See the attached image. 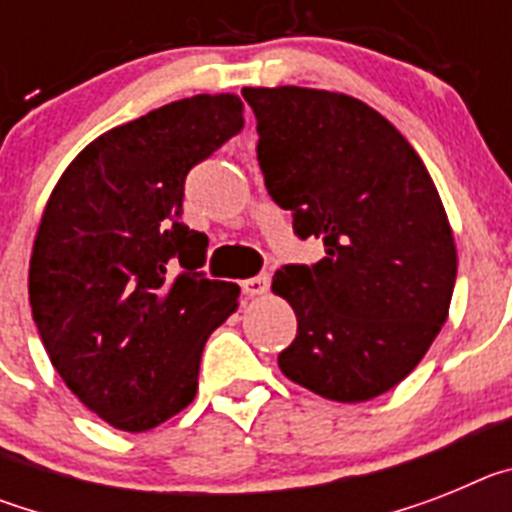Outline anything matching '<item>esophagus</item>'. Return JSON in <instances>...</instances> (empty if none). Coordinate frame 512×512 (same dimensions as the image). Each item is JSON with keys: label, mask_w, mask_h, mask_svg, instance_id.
Listing matches in <instances>:
<instances>
[{"label": "esophagus", "mask_w": 512, "mask_h": 512, "mask_svg": "<svg viewBox=\"0 0 512 512\" xmlns=\"http://www.w3.org/2000/svg\"><path fill=\"white\" fill-rule=\"evenodd\" d=\"M269 284H271L269 274H256V277H251L243 282V292H246L248 297H261L269 292Z\"/></svg>", "instance_id": "34e87169"}]
</instances>
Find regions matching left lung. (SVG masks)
I'll list each match as a JSON object with an SVG mask.
<instances>
[{
	"label": "left lung",
	"mask_w": 512,
	"mask_h": 512,
	"mask_svg": "<svg viewBox=\"0 0 512 512\" xmlns=\"http://www.w3.org/2000/svg\"><path fill=\"white\" fill-rule=\"evenodd\" d=\"M271 200L318 264H287L271 289L297 336L284 377L336 402L384 395L413 372L449 315L456 246L418 153L369 104L323 89H243Z\"/></svg>",
	"instance_id": "8db88e82"
}]
</instances>
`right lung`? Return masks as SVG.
Returning <instances> with one entry per match:
<instances>
[{
    "mask_svg": "<svg viewBox=\"0 0 512 512\" xmlns=\"http://www.w3.org/2000/svg\"><path fill=\"white\" fill-rule=\"evenodd\" d=\"M243 130L235 94H197L112 128L45 205L30 307L71 392L120 431L156 428L194 400L205 343L241 289L207 279V235L182 223L194 166Z\"/></svg>",
    "mask_w": 512,
    "mask_h": 512,
    "instance_id": "obj_1",
    "label": "right lung"
}]
</instances>
